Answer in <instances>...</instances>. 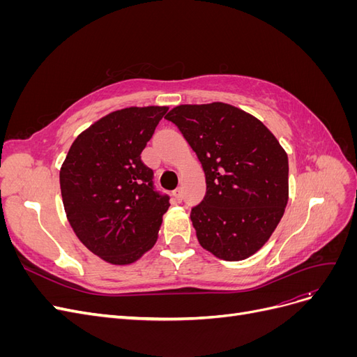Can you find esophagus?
Here are the masks:
<instances>
[{
  "mask_svg": "<svg viewBox=\"0 0 357 357\" xmlns=\"http://www.w3.org/2000/svg\"><path fill=\"white\" fill-rule=\"evenodd\" d=\"M172 197H174L177 201H181V198H183V189L177 188L176 190H172Z\"/></svg>",
  "mask_w": 357,
  "mask_h": 357,
  "instance_id": "obj_1",
  "label": "esophagus"
}]
</instances>
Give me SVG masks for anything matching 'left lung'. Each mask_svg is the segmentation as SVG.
I'll return each instance as SVG.
<instances>
[{
  "mask_svg": "<svg viewBox=\"0 0 357 357\" xmlns=\"http://www.w3.org/2000/svg\"><path fill=\"white\" fill-rule=\"evenodd\" d=\"M197 153L207 192L190 220L199 244L243 261L273 235L289 199V160L273 132L225 102L185 104L167 116Z\"/></svg>",
  "mask_w": 357,
  "mask_h": 357,
  "instance_id": "left-lung-1",
  "label": "left lung"
}]
</instances>
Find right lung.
<instances>
[{
  "label": "right lung",
  "mask_w": 357,
  "mask_h": 357,
  "mask_svg": "<svg viewBox=\"0 0 357 357\" xmlns=\"http://www.w3.org/2000/svg\"><path fill=\"white\" fill-rule=\"evenodd\" d=\"M168 107H129L104 116L71 144L59 172L67 219L105 262H135L158 240L169 197L153 185L142 152Z\"/></svg>",
  "instance_id": "obj_1"
}]
</instances>
